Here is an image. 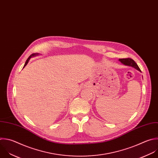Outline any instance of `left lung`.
<instances>
[{
    "mask_svg": "<svg viewBox=\"0 0 158 158\" xmlns=\"http://www.w3.org/2000/svg\"><path fill=\"white\" fill-rule=\"evenodd\" d=\"M123 64L128 66H131L132 68H134L136 70L139 71V72H141L139 68L137 65V64L131 58H125V59H119L118 60Z\"/></svg>",
    "mask_w": 158,
    "mask_h": 158,
    "instance_id": "8db88e82",
    "label": "left lung"
}]
</instances>
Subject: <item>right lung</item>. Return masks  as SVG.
Returning a JSON list of instances; mask_svg holds the SVG:
<instances>
[{"label": "right lung", "mask_w": 158, "mask_h": 158, "mask_svg": "<svg viewBox=\"0 0 158 158\" xmlns=\"http://www.w3.org/2000/svg\"><path fill=\"white\" fill-rule=\"evenodd\" d=\"M38 55H39V53H33V54L31 55L28 57V58L27 60V61H26V62H25V63L24 66H23V68H24L27 66V64H28V61H29V60H30V58H32V57H35V56H38Z\"/></svg>", "instance_id": "right-lung-1"}]
</instances>
